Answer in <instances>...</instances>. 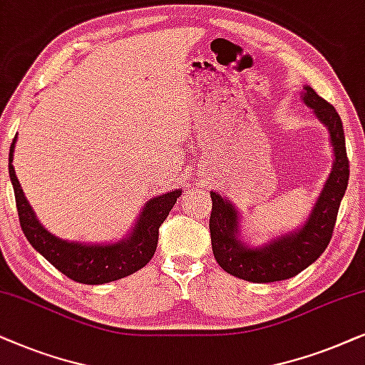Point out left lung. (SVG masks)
Segmentation results:
<instances>
[{
    "instance_id": "8db88e82",
    "label": "left lung",
    "mask_w": 365,
    "mask_h": 365,
    "mask_svg": "<svg viewBox=\"0 0 365 365\" xmlns=\"http://www.w3.org/2000/svg\"><path fill=\"white\" fill-rule=\"evenodd\" d=\"M302 101L329 132L334 163L322 192L309 217L299 228L280 233L267 244L249 245L242 239V215L235 205L218 192H210V237L215 260L227 274L237 279L269 284L287 280L312 265L327 249L337 218L339 207L347 190L349 160L342 120L329 101L304 86Z\"/></svg>"
}]
</instances>
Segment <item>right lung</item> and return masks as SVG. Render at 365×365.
Instances as JSON below:
<instances>
[{"label":"right lung","instance_id":"1","mask_svg":"<svg viewBox=\"0 0 365 365\" xmlns=\"http://www.w3.org/2000/svg\"><path fill=\"white\" fill-rule=\"evenodd\" d=\"M16 138L18 135L9 147L8 170L16 198L19 225L33 249L40 252L55 269L80 284L101 285L132 275L152 260L158 244V228L182 195V190L150 198L140 210L132 230L118 242L86 244L60 239L41 225L19 185L13 167Z\"/></svg>","mask_w":365,"mask_h":365}]
</instances>
